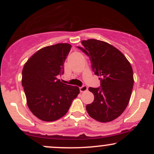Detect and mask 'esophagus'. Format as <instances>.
<instances>
[{
	"instance_id": "obj_1",
	"label": "esophagus",
	"mask_w": 154,
	"mask_h": 154,
	"mask_svg": "<svg viewBox=\"0 0 154 154\" xmlns=\"http://www.w3.org/2000/svg\"><path fill=\"white\" fill-rule=\"evenodd\" d=\"M88 89V88L86 85H83V86H82V87L79 88V91H80L81 93H83V92H85V91H87Z\"/></svg>"
}]
</instances>
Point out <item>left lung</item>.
Segmentation results:
<instances>
[{"instance_id": "obj_1", "label": "left lung", "mask_w": 154, "mask_h": 154, "mask_svg": "<svg viewBox=\"0 0 154 154\" xmlns=\"http://www.w3.org/2000/svg\"><path fill=\"white\" fill-rule=\"evenodd\" d=\"M78 47L91 59L92 69L100 76V88H89L94 100L86 106L91 117L109 122L121 115L128 106L133 88L131 64L121 51L95 39L82 40Z\"/></svg>"}]
</instances>
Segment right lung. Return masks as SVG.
Wrapping results in <instances>:
<instances>
[{
  "label": "right lung",
  "instance_id": "add662e5",
  "mask_svg": "<svg viewBox=\"0 0 154 154\" xmlns=\"http://www.w3.org/2000/svg\"><path fill=\"white\" fill-rule=\"evenodd\" d=\"M68 43L49 45L35 53L24 63L22 84L29 110L38 119L53 122L66 114L79 93L77 86L57 78L64 73L63 63L71 50Z\"/></svg>",
  "mask_w": 154,
  "mask_h": 154
}]
</instances>
